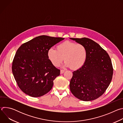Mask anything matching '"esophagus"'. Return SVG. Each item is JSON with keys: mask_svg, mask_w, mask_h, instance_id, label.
<instances>
[{"mask_svg": "<svg viewBox=\"0 0 123 123\" xmlns=\"http://www.w3.org/2000/svg\"><path fill=\"white\" fill-rule=\"evenodd\" d=\"M64 72H65V70H63V69L60 70V74H63Z\"/></svg>", "mask_w": 123, "mask_h": 123, "instance_id": "esophagus-1", "label": "esophagus"}]
</instances>
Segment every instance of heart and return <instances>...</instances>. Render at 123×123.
<instances>
[{
  "instance_id": "obj_1",
  "label": "heart",
  "mask_w": 123,
  "mask_h": 123,
  "mask_svg": "<svg viewBox=\"0 0 123 123\" xmlns=\"http://www.w3.org/2000/svg\"><path fill=\"white\" fill-rule=\"evenodd\" d=\"M87 56L86 48L83 45L67 41L47 52L49 61L55 67H58L64 60L65 66L72 69H78L85 64Z\"/></svg>"
}]
</instances>
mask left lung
I'll return each instance as SVG.
<instances>
[{"label":"left lung","instance_id":"8db88e82","mask_svg":"<svg viewBox=\"0 0 123 123\" xmlns=\"http://www.w3.org/2000/svg\"><path fill=\"white\" fill-rule=\"evenodd\" d=\"M70 39L84 45L87 51L85 64L73 72L70 90L82 101L94 100L103 94L111 82L113 71L111 59L107 51L91 39Z\"/></svg>","mask_w":123,"mask_h":123}]
</instances>
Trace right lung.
Masks as SVG:
<instances>
[{
  "mask_svg": "<svg viewBox=\"0 0 123 123\" xmlns=\"http://www.w3.org/2000/svg\"><path fill=\"white\" fill-rule=\"evenodd\" d=\"M64 38L41 36L23 44L16 51L12 72L20 90L33 97L42 96L52 89L60 70L47 57L48 50Z\"/></svg>",
  "mask_w": 123,
  "mask_h": 123,
  "instance_id": "right-lung-1",
  "label": "right lung"
}]
</instances>
